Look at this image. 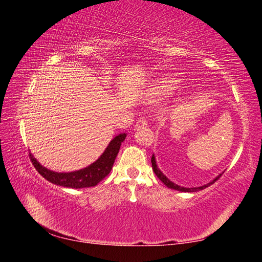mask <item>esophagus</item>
Wrapping results in <instances>:
<instances>
[{
	"instance_id": "obj_1",
	"label": "esophagus",
	"mask_w": 262,
	"mask_h": 262,
	"mask_svg": "<svg viewBox=\"0 0 262 262\" xmlns=\"http://www.w3.org/2000/svg\"><path fill=\"white\" fill-rule=\"evenodd\" d=\"M148 119L147 118H141V119H139V120H137V122H136V125H135V128L136 129H141V128H143V127H145L148 125Z\"/></svg>"
}]
</instances>
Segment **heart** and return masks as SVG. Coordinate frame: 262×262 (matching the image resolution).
<instances>
[{
  "mask_svg": "<svg viewBox=\"0 0 262 262\" xmlns=\"http://www.w3.org/2000/svg\"><path fill=\"white\" fill-rule=\"evenodd\" d=\"M157 89H158V90H157L158 94L167 96V95L173 94V92L176 91V89H177V85H176V83L173 81H163V82L159 83V85H158Z\"/></svg>",
  "mask_w": 262,
  "mask_h": 262,
  "instance_id": "obj_1",
  "label": "heart"
}]
</instances>
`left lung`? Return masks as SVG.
I'll list each match as a JSON object with an SVG mask.
<instances>
[{"mask_svg": "<svg viewBox=\"0 0 262 262\" xmlns=\"http://www.w3.org/2000/svg\"><path fill=\"white\" fill-rule=\"evenodd\" d=\"M151 164H152V170H154V172L155 173H156V176L158 177V179L162 181V183L165 185V186H167L168 188H172V189H177V190H180V192H198V190H201V189H203V188H206V187H208V186H210L211 184H214L215 181L217 180V179H220V177L222 176V174H220L219 177H217V178H215L214 180L211 181V183H209V184H207V185H203V186H201V187H193V188H186V187H181V186H178V185H176V184H173L172 183V181H170L168 180L165 176H164L162 172H161V170H159V168L157 167V165H156V161H155V157H154V155H152V157H151Z\"/></svg>", "mask_w": 262, "mask_h": 262, "instance_id": "obj_1", "label": "left lung"}]
</instances>
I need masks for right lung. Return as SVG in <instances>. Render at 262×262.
Instances as JSON below:
<instances>
[{
  "label": "right lung",
  "instance_id": "add662e5",
  "mask_svg": "<svg viewBox=\"0 0 262 262\" xmlns=\"http://www.w3.org/2000/svg\"><path fill=\"white\" fill-rule=\"evenodd\" d=\"M125 139V133H121V134L115 136L110 142L108 147L106 148L104 154L94 164L79 171L70 172V173H57V172L47 170V168L41 166L40 164L35 161L32 155H30V159L35 167V170L52 184L70 188L94 187V186L100 183L112 170L115 157L118 156L119 149H120V145Z\"/></svg>",
  "mask_w": 262,
  "mask_h": 262
}]
</instances>
